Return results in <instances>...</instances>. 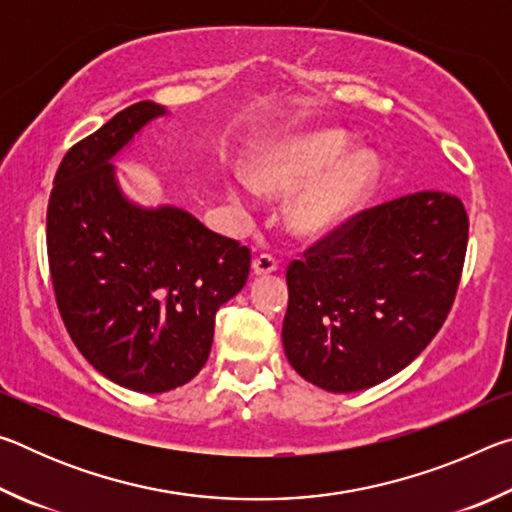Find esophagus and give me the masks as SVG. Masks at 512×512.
Returning a JSON list of instances; mask_svg holds the SVG:
<instances>
[{
  "label": "esophagus",
  "mask_w": 512,
  "mask_h": 512,
  "mask_svg": "<svg viewBox=\"0 0 512 512\" xmlns=\"http://www.w3.org/2000/svg\"><path fill=\"white\" fill-rule=\"evenodd\" d=\"M280 271V262L271 255V253H259L253 259V273L255 275H268Z\"/></svg>",
  "instance_id": "obj_1"
}]
</instances>
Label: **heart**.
<instances>
[{
	"label": "heart",
	"instance_id": "b5f03b06",
	"mask_svg": "<svg viewBox=\"0 0 512 512\" xmlns=\"http://www.w3.org/2000/svg\"><path fill=\"white\" fill-rule=\"evenodd\" d=\"M345 146L348 137L339 131H318L282 142L253 164L250 183L266 194L287 196L325 170L289 207V225L298 235L320 237L357 212L377 180V158L368 151H354L335 161ZM228 194L232 201L246 203L241 185H232Z\"/></svg>",
	"mask_w": 512,
	"mask_h": 512
}]
</instances>
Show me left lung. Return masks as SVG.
<instances>
[{
  "label": "left lung",
  "mask_w": 512,
  "mask_h": 512,
  "mask_svg": "<svg viewBox=\"0 0 512 512\" xmlns=\"http://www.w3.org/2000/svg\"><path fill=\"white\" fill-rule=\"evenodd\" d=\"M467 230L456 196L418 192L357 212L293 259L282 343L298 375L354 393L409 366L454 305Z\"/></svg>",
  "instance_id": "left-lung-1"
}]
</instances>
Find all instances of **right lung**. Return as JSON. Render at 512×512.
<instances>
[{"label": "right lung", "mask_w": 512, "mask_h": 512, "mask_svg": "<svg viewBox=\"0 0 512 512\" xmlns=\"http://www.w3.org/2000/svg\"><path fill=\"white\" fill-rule=\"evenodd\" d=\"M162 115L158 103H133L74 144L47 207L49 273L67 332L103 377L137 393L198 375L216 311L250 273L239 241L178 207L146 210L121 194L110 160Z\"/></svg>", "instance_id": "1"}]
</instances>
